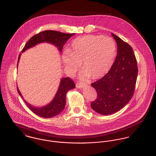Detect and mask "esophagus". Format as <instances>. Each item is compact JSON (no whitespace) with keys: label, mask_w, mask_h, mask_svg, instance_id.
Masks as SVG:
<instances>
[{"label":"esophagus","mask_w":156,"mask_h":156,"mask_svg":"<svg viewBox=\"0 0 156 156\" xmlns=\"http://www.w3.org/2000/svg\"><path fill=\"white\" fill-rule=\"evenodd\" d=\"M84 86H85V84H83L82 82H79V83H76V87L79 88H82L84 87Z\"/></svg>","instance_id":"34e87169"}]
</instances>
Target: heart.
<instances>
[{
  "instance_id": "heart-1",
  "label": "heart",
  "mask_w": 156,
  "mask_h": 156,
  "mask_svg": "<svg viewBox=\"0 0 156 156\" xmlns=\"http://www.w3.org/2000/svg\"><path fill=\"white\" fill-rule=\"evenodd\" d=\"M115 41L109 37L87 35L75 39L69 51L63 53V61L72 73L81 63L83 79H101L111 69L116 55Z\"/></svg>"
}]
</instances>
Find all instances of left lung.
<instances>
[{
  "instance_id": "obj_1",
  "label": "left lung",
  "mask_w": 156,
  "mask_h": 156,
  "mask_svg": "<svg viewBox=\"0 0 156 156\" xmlns=\"http://www.w3.org/2000/svg\"><path fill=\"white\" fill-rule=\"evenodd\" d=\"M117 45V55L109 71L91 84L96 90L97 99L91 103L99 114H113L129 102L133 96L138 68L132 47L112 34Z\"/></svg>"
}]
</instances>
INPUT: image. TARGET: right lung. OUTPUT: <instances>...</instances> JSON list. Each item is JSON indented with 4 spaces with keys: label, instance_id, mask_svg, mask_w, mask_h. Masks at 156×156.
I'll list each match as a JSON object with an SVG mask.
<instances>
[{
    "label": "right lung",
    "instance_id": "1",
    "mask_svg": "<svg viewBox=\"0 0 156 156\" xmlns=\"http://www.w3.org/2000/svg\"><path fill=\"white\" fill-rule=\"evenodd\" d=\"M74 34H67L63 33L56 31L46 30L42 31L34 36H33L27 42L22 52L25 51L27 49L34 47L36 44L44 42H47L52 44L58 48V50L61 51L64 44L66 41ZM19 56L18 61L20 58ZM76 87V85L74 81L69 77H65L62 79L61 82L58 90V91L52 100V102L48 105L42 108H36L32 106L31 105L28 104L25 101V103L28 106L29 109L36 115L44 118H50L58 114L65 108L66 102V93ZM19 94L22 98L21 93H20L18 88H17Z\"/></svg>",
    "mask_w": 156,
    "mask_h": 156
}]
</instances>
